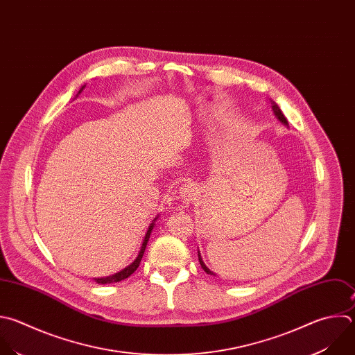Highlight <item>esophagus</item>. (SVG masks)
Returning a JSON list of instances; mask_svg holds the SVG:
<instances>
[{
  "instance_id": "34e87169",
  "label": "esophagus",
  "mask_w": 355,
  "mask_h": 355,
  "mask_svg": "<svg viewBox=\"0 0 355 355\" xmlns=\"http://www.w3.org/2000/svg\"><path fill=\"white\" fill-rule=\"evenodd\" d=\"M198 195V188L193 182H187L180 188V196L184 203H191Z\"/></svg>"
}]
</instances>
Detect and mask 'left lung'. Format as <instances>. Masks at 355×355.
Masks as SVG:
<instances>
[{"label":"left lung","mask_w":355,"mask_h":355,"mask_svg":"<svg viewBox=\"0 0 355 355\" xmlns=\"http://www.w3.org/2000/svg\"><path fill=\"white\" fill-rule=\"evenodd\" d=\"M272 101V100H270ZM272 108H273V112H275V115L279 118V121H282L284 125H288L287 124V120H286V116H284V114L282 112V110H280V107L275 103V101H272ZM198 258H199V263H200V266H202V269L207 273V275H213V276H216L205 263H203V261H202V257H200V254H199V251H198Z\"/></svg>","instance_id":"1"}]
</instances>
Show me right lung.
Instances as JSON below:
<instances>
[{"label": "right lung", "mask_w": 355, "mask_h": 355, "mask_svg": "<svg viewBox=\"0 0 355 355\" xmlns=\"http://www.w3.org/2000/svg\"><path fill=\"white\" fill-rule=\"evenodd\" d=\"M83 87L85 86H82L80 87V90L78 92V93H80L82 90H83ZM78 96V94H76ZM157 220V217L150 223V225L148 227V231H146V234H145V239H144V243H142V247H141V250H139V254H138V257H137V259L130 265V266H127L125 269H123L121 272H118V273H115V275H112V276H107V277H97V279H94V282L96 283H98V284H110V283H116V282H121V280H125V279H128L137 269H138V266H139V263H141V261H142V257H144V252H145V250H146V245H148V241H149V239H150V234H152V230H153V227H155V221Z\"/></svg>", "instance_id": "obj_1"}]
</instances>
